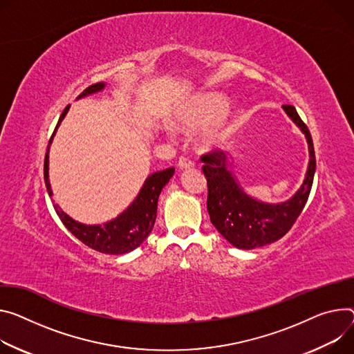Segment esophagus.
<instances>
[{"mask_svg":"<svg viewBox=\"0 0 354 354\" xmlns=\"http://www.w3.org/2000/svg\"><path fill=\"white\" fill-rule=\"evenodd\" d=\"M194 167H195V164L192 162L190 159H187V158H185V156H180V158H179V160H178V168H179L180 171L190 169V168H194Z\"/></svg>","mask_w":354,"mask_h":354,"instance_id":"1","label":"esophagus"}]
</instances>
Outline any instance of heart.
Segmentation results:
<instances>
[{"mask_svg":"<svg viewBox=\"0 0 354 354\" xmlns=\"http://www.w3.org/2000/svg\"><path fill=\"white\" fill-rule=\"evenodd\" d=\"M229 100L217 93L196 94L175 114V122L183 130L207 128L203 134L206 148H223L229 142L239 125V113L227 119Z\"/></svg>","mask_w":354,"mask_h":354,"instance_id":"obj_1","label":"heart"}]
</instances>
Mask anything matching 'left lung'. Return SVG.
Masks as SVG:
<instances>
[{"label":"left lung","mask_w":354,"mask_h":354,"mask_svg":"<svg viewBox=\"0 0 354 354\" xmlns=\"http://www.w3.org/2000/svg\"><path fill=\"white\" fill-rule=\"evenodd\" d=\"M305 134L309 148V165L304 183L297 194L282 203H264L248 196L230 171V162L223 151H210L201 160L207 179V212L217 232L232 245L252 250L283 237L304 210L309 198L316 169L310 133L294 106H282Z\"/></svg>","instance_id":"8db88e82"}]
</instances>
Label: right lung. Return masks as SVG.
Wrapping results in <instances>:
<instances>
[{
	"label": "right lung",
	"instance_id": "obj_1",
	"mask_svg": "<svg viewBox=\"0 0 354 354\" xmlns=\"http://www.w3.org/2000/svg\"><path fill=\"white\" fill-rule=\"evenodd\" d=\"M106 87V83H95L88 86L77 99L86 97L88 94H94L97 91H102ZM68 106L63 113L60 114V118L57 121V125L55 128V131L49 140L46 155H45V164H44V178H45V185L48 189V194L52 198V189H50V182H49V148L53 140V136L57 130V127L60 125L62 120L65 118V115L69 111ZM175 174V168H168L164 171L155 172L149 175L136 201L128 206L121 214H118L115 218L103 223V224H83L76 220H73L71 216H68L65 212H63L57 205L53 202V207L62 220V223L65 224V227L82 243H84L87 247L100 251L104 254H113V255H120L130 252L136 250L138 245L142 244V241L148 237V234L152 232V227L155 224L156 218V209H158V198L160 190L164 189V186L169 182L172 175Z\"/></svg>",
	"mask_w": 354,
	"mask_h": 354
}]
</instances>
